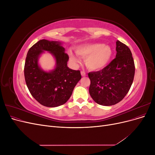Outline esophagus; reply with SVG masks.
I'll return each mask as SVG.
<instances>
[{
    "label": "esophagus",
    "mask_w": 155,
    "mask_h": 155,
    "mask_svg": "<svg viewBox=\"0 0 155 155\" xmlns=\"http://www.w3.org/2000/svg\"><path fill=\"white\" fill-rule=\"evenodd\" d=\"M81 76H82L83 77H85V76H87L86 73H85V72H84V71H81Z\"/></svg>",
    "instance_id": "34e87169"
}]
</instances>
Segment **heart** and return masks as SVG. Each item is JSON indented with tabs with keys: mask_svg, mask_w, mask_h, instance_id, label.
Segmentation results:
<instances>
[{
	"mask_svg": "<svg viewBox=\"0 0 155 155\" xmlns=\"http://www.w3.org/2000/svg\"><path fill=\"white\" fill-rule=\"evenodd\" d=\"M79 57L85 59V64L88 68L99 70L104 68L109 63L112 58V50L109 46L101 43H92L79 46L76 49ZM69 56L72 61L79 62V59L72 51Z\"/></svg>",
	"mask_w": 155,
	"mask_h": 155,
	"instance_id": "obj_1",
	"label": "heart"
}]
</instances>
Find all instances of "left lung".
Instances as JSON below:
<instances>
[{"instance_id": "1", "label": "left lung", "mask_w": 155, "mask_h": 155, "mask_svg": "<svg viewBox=\"0 0 155 155\" xmlns=\"http://www.w3.org/2000/svg\"><path fill=\"white\" fill-rule=\"evenodd\" d=\"M116 58L104 68L88 74L89 93L97 104L110 106L122 100L133 82L135 66L127 46L116 41Z\"/></svg>"}]
</instances>
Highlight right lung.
I'll list each match as a JSON object with an SVG mask.
<instances>
[{
	"label": "right lung",
	"instance_id": "right-lung-1",
	"mask_svg": "<svg viewBox=\"0 0 155 155\" xmlns=\"http://www.w3.org/2000/svg\"><path fill=\"white\" fill-rule=\"evenodd\" d=\"M43 51H48L55 57L56 68L50 73L41 70L38 58ZM69 57L58 41H39L29 49L25 64V78L28 88L40 104L55 107L66 103L74 88L81 78L79 70L67 67Z\"/></svg>",
	"mask_w": 155,
	"mask_h": 155
}]
</instances>
